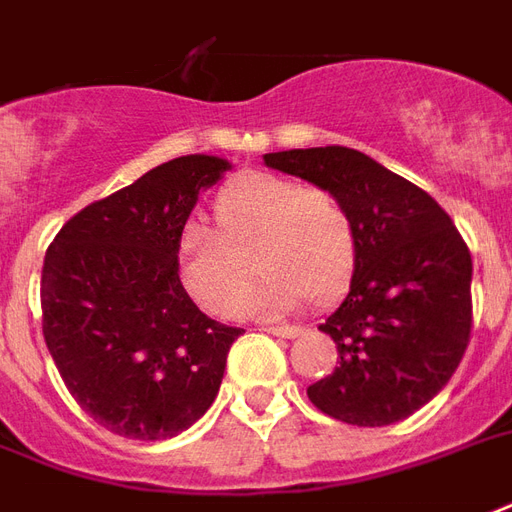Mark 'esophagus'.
Listing matches in <instances>:
<instances>
[{
	"label": "esophagus",
	"mask_w": 512,
	"mask_h": 512,
	"mask_svg": "<svg viewBox=\"0 0 512 512\" xmlns=\"http://www.w3.org/2000/svg\"><path fill=\"white\" fill-rule=\"evenodd\" d=\"M264 332L278 334V337H288V340H294L299 334L305 332L302 326H291V324H278V326H264Z\"/></svg>",
	"instance_id": "obj_1"
}]
</instances>
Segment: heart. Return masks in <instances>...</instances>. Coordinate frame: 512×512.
<instances>
[{
    "label": "heart",
    "mask_w": 512,
    "mask_h": 512,
    "mask_svg": "<svg viewBox=\"0 0 512 512\" xmlns=\"http://www.w3.org/2000/svg\"><path fill=\"white\" fill-rule=\"evenodd\" d=\"M215 224L188 221L178 237L180 280L215 315L242 310L253 253L264 272L253 294L261 315L291 313L307 297H337L359 259V232L343 199L270 172L232 180L215 199Z\"/></svg>",
    "instance_id": "b5f03b06"
}]
</instances>
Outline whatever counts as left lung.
<instances>
[{
	"instance_id": "obj_1",
	"label": "left lung",
	"mask_w": 512,
	"mask_h": 512,
	"mask_svg": "<svg viewBox=\"0 0 512 512\" xmlns=\"http://www.w3.org/2000/svg\"><path fill=\"white\" fill-rule=\"evenodd\" d=\"M264 164L332 191L351 210L359 259L324 324L340 361L307 388L321 413L388 426L437 397L472 329V259L451 215L424 188L343 145L267 153Z\"/></svg>"
}]
</instances>
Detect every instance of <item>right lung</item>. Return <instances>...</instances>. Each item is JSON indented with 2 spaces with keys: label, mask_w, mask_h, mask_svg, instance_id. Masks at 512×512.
<instances>
[{
  "label": "right lung",
  "mask_w": 512,
  "mask_h": 512,
  "mask_svg": "<svg viewBox=\"0 0 512 512\" xmlns=\"http://www.w3.org/2000/svg\"><path fill=\"white\" fill-rule=\"evenodd\" d=\"M226 159L191 153L91 202L45 253L42 334L59 375L96 424L167 440L205 416L242 334L194 305L178 237Z\"/></svg>",
  "instance_id": "obj_1"
}]
</instances>
